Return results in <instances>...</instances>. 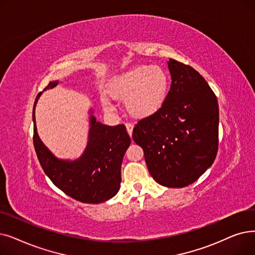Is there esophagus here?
<instances>
[{
    "label": "esophagus",
    "instance_id": "34e87169",
    "mask_svg": "<svg viewBox=\"0 0 255 255\" xmlns=\"http://www.w3.org/2000/svg\"><path fill=\"white\" fill-rule=\"evenodd\" d=\"M126 129L128 131V134L131 136L132 135V131H133V125L130 124V123H127L126 124Z\"/></svg>",
    "mask_w": 255,
    "mask_h": 255
}]
</instances>
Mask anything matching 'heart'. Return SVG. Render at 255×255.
<instances>
[{"label":"heart","mask_w":255,"mask_h":255,"mask_svg":"<svg viewBox=\"0 0 255 255\" xmlns=\"http://www.w3.org/2000/svg\"><path fill=\"white\" fill-rule=\"evenodd\" d=\"M170 91V77L159 65H138L116 77L109 93L126 99L128 112L143 118L156 114L164 105Z\"/></svg>","instance_id":"1"}]
</instances>
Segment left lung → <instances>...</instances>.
I'll list each match as a JSON object with an SVG mask.
<instances>
[{
  "label": "left lung",
  "mask_w": 255,
  "mask_h": 255,
  "mask_svg": "<svg viewBox=\"0 0 255 255\" xmlns=\"http://www.w3.org/2000/svg\"><path fill=\"white\" fill-rule=\"evenodd\" d=\"M172 83L164 105L140 119L132 138L141 147L157 183L184 187L213 164L219 147V105L215 93L191 65L168 62Z\"/></svg>",
  "instance_id": "left-lung-1"
}]
</instances>
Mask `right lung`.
<instances>
[{
	"label": "right lung",
	"instance_id": "add662e5",
	"mask_svg": "<svg viewBox=\"0 0 255 255\" xmlns=\"http://www.w3.org/2000/svg\"><path fill=\"white\" fill-rule=\"evenodd\" d=\"M52 81L43 91L55 87ZM33 106V143L38 161L51 181L65 195L82 203H101L120 190L121 165L131 139L124 124L103 125L91 117L90 138L82 156L75 161L59 160L38 137Z\"/></svg>",
	"mask_w": 255,
	"mask_h": 255
}]
</instances>
